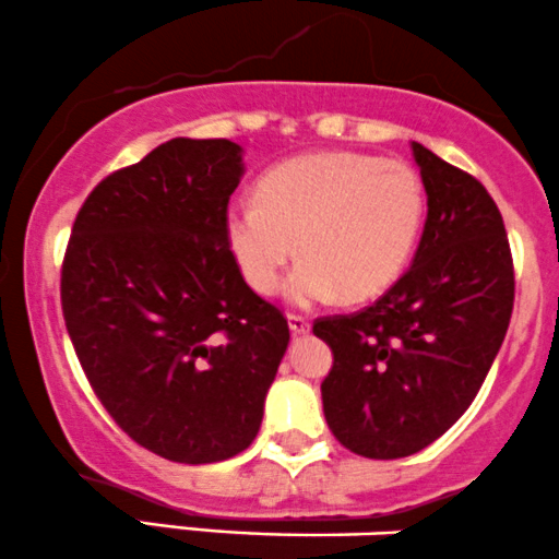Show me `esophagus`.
Listing matches in <instances>:
<instances>
[{
    "label": "esophagus",
    "instance_id": "1",
    "mask_svg": "<svg viewBox=\"0 0 559 559\" xmlns=\"http://www.w3.org/2000/svg\"><path fill=\"white\" fill-rule=\"evenodd\" d=\"M287 324H290L293 334L311 332V321H308L306 317H300V313H290V317H287Z\"/></svg>",
    "mask_w": 559,
    "mask_h": 559
}]
</instances>
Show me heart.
I'll return each instance as SVG.
<instances>
[{"mask_svg": "<svg viewBox=\"0 0 559 559\" xmlns=\"http://www.w3.org/2000/svg\"><path fill=\"white\" fill-rule=\"evenodd\" d=\"M424 214V180L408 162L321 151L269 169L255 201L227 209L225 240L255 293H277L298 251L304 259L287 280L293 304L311 306L340 290L369 300L408 266Z\"/></svg>", "mask_w": 559, "mask_h": 559, "instance_id": "obj_1", "label": "heart"}]
</instances>
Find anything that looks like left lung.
<instances>
[{
	"mask_svg": "<svg viewBox=\"0 0 559 559\" xmlns=\"http://www.w3.org/2000/svg\"><path fill=\"white\" fill-rule=\"evenodd\" d=\"M413 156L429 212L411 269L364 311L313 321L334 356L321 382L326 424L373 461L429 448L468 411L515 300L508 233L487 188L421 143Z\"/></svg>",
	"mask_w": 559,
	"mask_h": 559,
	"instance_id": "obj_1",
	"label": "left lung"
}]
</instances>
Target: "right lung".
<instances>
[{"instance_id":"add662e5","label":"right lung","mask_w":559,"mask_h":559,"mask_svg":"<svg viewBox=\"0 0 559 559\" xmlns=\"http://www.w3.org/2000/svg\"><path fill=\"white\" fill-rule=\"evenodd\" d=\"M242 148L173 138L91 190L62 261V313L96 397L141 448L216 463L259 435L290 343L225 240Z\"/></svg>"}]
</instances>
